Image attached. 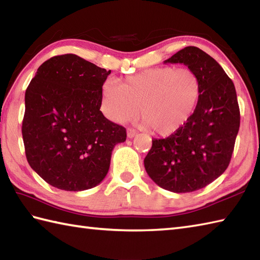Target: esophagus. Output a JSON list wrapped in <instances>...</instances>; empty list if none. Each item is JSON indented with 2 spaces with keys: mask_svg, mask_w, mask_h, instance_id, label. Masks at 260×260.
<instances>
[{
  "mask_svg": "<svg viewBox=\"0 0 260 260\" xmlns=\"http://www.w3.org/2000/svg\"><path fill=\"white\" fill-rule=\"evenodd\" d=\"M136 135V131L133 128H128L127 129V137L128 139H133V137Z\"/></svg>",
  "mask_w": 260,
  "mask_h": 260,
  "instance_id": "34e87169",
  "label": "esophagus"
}]
</instances>
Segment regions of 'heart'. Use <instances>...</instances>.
<instances>
[{"mask_svg": "<svg viewBox=\"0 0 260 260\" xmlns=\"http://www.w3.org/2000/svg\"><path fill=\"white\" fill-rule=\"evenodd\" d=\"M202 96V82L194 70L165 66L107 80L102 88L101 110L113 123L135 119L158 136L178 133L189 123Z\"/></svg>", "mask_w": 260, "mask_h": 260, "instance_id": "b5f03b06", "label": "heart"}]
</instances>
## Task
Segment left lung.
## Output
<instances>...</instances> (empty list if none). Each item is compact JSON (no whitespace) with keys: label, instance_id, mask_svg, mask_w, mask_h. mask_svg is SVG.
I'll return each mask as SVG.
<instances>
[{"label":"left lung","instance_id":"obj_1","mask_svg":"<svg viewBox=\"0 0 260 260\" xmlns=\"http://www.w3.org/2000/svg\"><path fill=\"white\" fill-rule=\"evenodd\" d=\"M164 63H182L194 70L202 82V96L183 128L152 141L144 167L163 189L193 192L219 178L230 163L240 126L236 88L221 66L197 47L182 49Z\"/></svg>","mask_w":260,"mask_h":260}]
</instances>
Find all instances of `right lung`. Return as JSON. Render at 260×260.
I'll list each match as a JSON object with an SVG mask.
<instances>
[{
  "label": "right lung",
  "instance_id": "right-lung-1",
  "mask_svg": "<svg viewBox=\"0 0 260 260\" xmlns=\"http://www.w3.org/2000/svg\"><path fill=\"white\" fill-rule=\"evenodd\" d=\"M109 74L76 54H61L43 62L26 88V159L57 189L84 191L101 183L115 145L126 140L124 127L101 112Z\"/></svg>",
  "mask_w": 260,
  "mask_h": 260
}]
</instances>
